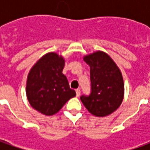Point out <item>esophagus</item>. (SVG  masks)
I'll list each match as a JSON object with an SVG mask.
<instances>
[{
    "mask_svg": "<svg viewBox=\"0 0 150 150\" xmlns=\"http://www.w3.org/2000/svg\"><path fill=\"white\" fill-rule=\"evenodd\" d=\"M75 92H76V96L79 97V96H80V90H79V89H76V90H75Z\"/></svg>",
    "mask_w": 150,
    "mask_h": 150,
    "instance_id": "1",
    "label": "esophagus"
}]
</instances>
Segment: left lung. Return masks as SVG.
<instances>
[{
    "instance_id": "1",
    "label": "left lung",
    "mask_w": 150,
    "mask_h": 150,
    "mask_svg": "<svg viewBox=\"0 0 150 150\" xmlns=\"http://www.w3.org/2000/svg\"><path fill=\"white\" fill-rule=\"evenodd\" d=\"M90 66L91 93L81 96L85 108L96 116H106L120 107L124 99L122 74L111 57L103 51L83 57Z\"/></svg>"
}]
</instances>
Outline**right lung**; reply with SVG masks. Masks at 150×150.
Segmentation results:
<instances>
[{"label":"right lung","mask_w":150,"mask_h":150,"mask_svg":"<svg viewBox=\"0 0 150 150\" xmlns=\"http://www.w3.org/2000/svg\"><path fill=\"white\" fill-rule=\"evenodd\" d=\"M64 65L62 56L50 52L43 55L28 74L25 90L28 101L43 115L57 113L76 95L62 74Z\"/></svg>","instance_id":"1"}]
</instances>
